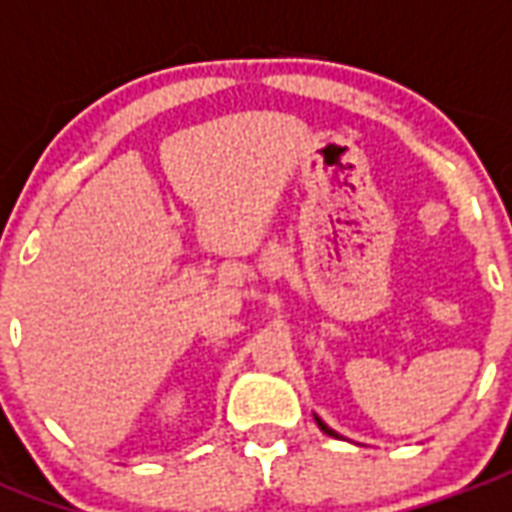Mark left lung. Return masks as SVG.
<instances>
[{
    "label": "left lung",
    "instance_id": "1",
    "mask_svg": "<svg viewBox=\"0 0 512 512\" xmlns=\"http://www.w3.org/2000/svg\"><path fill=\"white\" fill-rule=\"evenodd\" d=\"M314 420H317V426H320V429H323L325 434H328V437H336V439H339V434H336V431H333L331 426H328V423H323V420L317 418V415H314Z\"/></svg>",
    "mask_w": 512,
    "mask_h": 512
}]
</instances>
